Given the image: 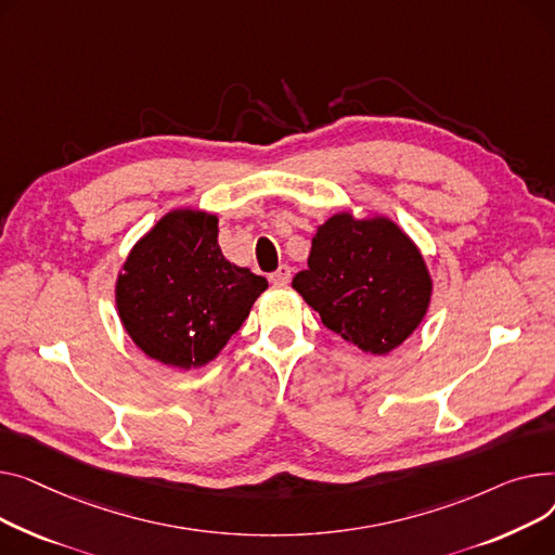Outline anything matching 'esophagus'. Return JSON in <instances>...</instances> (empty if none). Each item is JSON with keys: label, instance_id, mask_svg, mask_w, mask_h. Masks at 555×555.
Here are the masks:
<instances>
[{"label": "esophagus", "instance_id": "34e87169", "mask_svg": "<svg viewBox=\"0 0 555 555\" xmlns=\"http://www.w3.org/2000/svg\"><path fill=\"white\" fill-rule=\"evenodd\" d=\"M269 280H271L273 284H278V286H284V284H288V282H291V269H288L286 264H282L275 273H271V275H269Z\"/></svg>", "mask_w": 555, "mask_h": 555}]
</instances>
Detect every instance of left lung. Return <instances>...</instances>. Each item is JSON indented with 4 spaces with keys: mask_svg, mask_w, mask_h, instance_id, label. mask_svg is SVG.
<instances>
[{
    "mask_svg": "<svg viewBox=\"0 0 555 555\" xmlns=\"http://www.w3.org/2000/svg\"><path fill=\"white\" fill-rule=\"evenodd\" d=\"M293 288L327 330L365 353L399 347L426 315L433 282L421 253L389 219L334 215L318 228Z\"/></svg>",
    "mask_w": 555,
    "mask_h": 555,
    "instance_id": "1",
    "label": "left lung"
}]
</instances>
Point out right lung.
<instances>
[{
	"label": "right lung",
	"mask_w": 555,
	"mask_h": 555,
	"mask_svg": "<svg viewBox=\"0 0 555 555\" xmlns=\"http://www.w3.org/2000/svg\"><path fill=\"white\" fill-rule=\"evenodd\" d=\"M267 286L221 255L215 215L175 210L129 253L116 305L150 358L188 370L212 361Z\"/></svg>",
	"instance_id": "1"
}]
</instances>
